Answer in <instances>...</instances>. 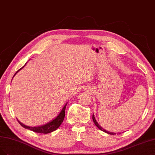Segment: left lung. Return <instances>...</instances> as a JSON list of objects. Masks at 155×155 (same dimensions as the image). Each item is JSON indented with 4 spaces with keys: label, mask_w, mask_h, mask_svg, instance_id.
<instances>
[{
    "label": "left lung",
    "mask_w": 155,
    "mask_h": 155,
    "mask_svg": "<svg viewBox=\"0 0 155 155\" xmlns=\"http://www.w3.org/2000/svg\"><path fill=\"white\" fill-rule=\"evenodd\" d=\"M93 122H94V124L96 125V126L99 129H101V131H104V132H105V133H108V134H115L116 133H111V132H109V131H106L104 129H103L101 126H100V125L98 124V122H97V120H96V119H95V118H94V114H93ZM118 134H120V133H118Z\"/></svg>",
    "instance_id": "left-lung-1"
}]
</instances>
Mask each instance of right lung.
Here are the masks:
<instances>
[{"label": "right lung", "instance_id": "right-lung-1", "mask_svg": "<svg viewBox=\"0 0 155 155\" xmlns=\"http://www.w3.org/2000/svg\"><path fill=\"white\" fill-rule=\"evenodd\" d=\"M25 64V65H26ZM24 66L21 68V69H19L15 73V74H14V76L15 75V74L22 69ZM13 76V77H14ZM67 106V103L65 104V106L63 107L62 111H61V113H59L58 115L54 118L53 119V120H51V122H49L47 124H46L45 125H42L41 126H38V127H29V126H27L26 125H24L23 124H22L21 122L18 121V120H17L18 123L21 125V126L26 128V129H28L29 130H31L32 131H34L35 133H42V134H48L49 133H51L54 131H55L56 129H57L59 126H61V124L62 123L64 119V117H65V110H66V107Z\"/></svg>", "mask_w": 155, "mask_h": 155}]
</instances>
